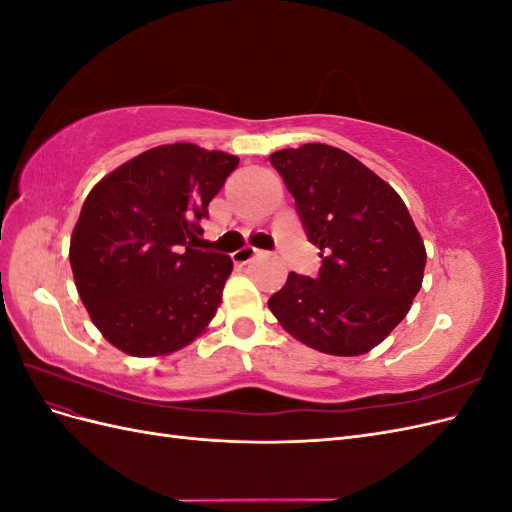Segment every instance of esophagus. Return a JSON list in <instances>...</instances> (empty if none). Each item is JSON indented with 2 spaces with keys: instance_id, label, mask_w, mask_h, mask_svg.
<instances>
[{
  "instance_id": "34e87169",
  "label": "esophagus",
  "mask_w": 512,
  "mask_h": 512,
  "mask_svg": "<svg viewBox=\"0 0 512 512\" xmlns=\"http://www.w3.org/2000/svg\"><path fill=\"white\" fill-rule=\"evenodd\" d=\"M256 252H258L256 247H252V245H245V247H241V250H237L235 254H232V258H235L237 265H247V262H250V260L254 258V254H256Z\"/></svg>"
}]
</instances>
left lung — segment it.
Here are the masks:
<instances>
[{"label":"left lung","mask_w":512,"mask_h":512,"mask_svg":"<svg viewBox=\"0 0 512 512\" xmlns=\"http://www.w3.org/2000/svg\"><path fill=\"white\" fill-rule=\"evenodd\" d=\"M307 239L320 247L318 277L288 273L269 309L305 346L356 356L406 318L421 290L425 245L408 207L350 153L307 143L271 153Z\"/></svg>","instance_id":"1"}]
</instances>
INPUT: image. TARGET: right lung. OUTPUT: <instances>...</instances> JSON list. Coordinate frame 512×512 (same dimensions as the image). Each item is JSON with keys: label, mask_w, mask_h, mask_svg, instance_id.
<instances>
[{"label": "right lung", "mask_w": 512, "mask_h": 512, "mask_svg": "<svg viewBox=\"0 0 512 512\" xmlns=\"http://www.w3.org/2000/svg\"><path fill=\"white\" fill-rule=\"evenodd\" d=\"M237 164V156L192 143L160 145L115 168L85 198L70 239L74 284L121 352H175L218 312L232 260L194 250V239Z\"/></svg>", "instance_id": "1"}]
</instances>
